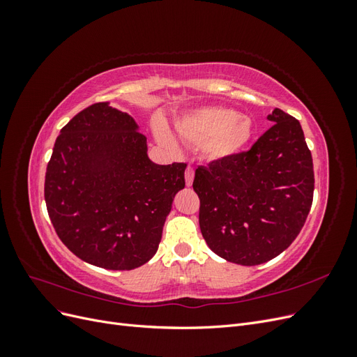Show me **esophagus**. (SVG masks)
<instances>
[{"label": "esophagus", "instance_id": "esophagus-1", "mask_svg": "<svg viewBox=\"0 0 357 357\" xmlns=\"http://www.w3.org/2000/svg\"><path fill=\"white\" fill-rule=\"evenodd\" d=\"M185 178H186V185H188V186H192V185H193V178H195V171H193L192 167H188V168H186Z\"/></svg>", "mask_w": 357, "mask_h": 357}]
</instances>
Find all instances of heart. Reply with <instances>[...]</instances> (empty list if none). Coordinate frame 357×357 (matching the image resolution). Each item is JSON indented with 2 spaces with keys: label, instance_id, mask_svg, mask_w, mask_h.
<instances>
[{
  "label": "heart",
  "instance_id": "obj_1",
  "mask_svg": "<svg viewBox=\"0 0 357 357\" xmlns=\"http://www.w3.org/2000/svg\"><path fill=\"white\" fill-rule=\"evenodd\" d=\"M178 137L189 144H202V153L211 160H223L236 155L250 142L253 122L245 114H236L226 107H201L180 116L176 121ZM156 135L164 144L174 139L165 128L159 126Z\"/></svg>",
  "mask_w": 357,
  "mask_h": 357
}]
</instances>
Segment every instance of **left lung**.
I'll use <instances>...</instances> for the list:
<instances>
[{
	"mask_svg": "<svg viewBox=\"0 0 357 357\" xmlns=\"http://www.w3.org/2000/svg\"><path fill=\"white\" fill-rule=\"evenodd\" d=\"M248 152L195 171L199 228L211 250L238 265L271 261L294 243L312 204L314 171L304 131L275 109Z\"/></svg>",
	"mask_w": 357,
	"mask_h": 357,
	"instance_id": "obj_1",
	"label": "left lung"
}]
</instances>
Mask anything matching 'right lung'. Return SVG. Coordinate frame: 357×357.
Segmentation results:
<instances>
[{"label":"right lung","instance_id":"add662e5","mask_svg":"<svg viewBox=\"0 0 357 357\" xmlns=\"http://www.w3.org/2000/svg\"><path fill=\"white\" fill-rule=\"evenodd\" d=\"M186 164L158 165L135 119L98 102L61 129L45 199L61 241L91 265L125 271L158 252Z\"/></svg>","mask_w":357,"mask_h":357}]
</instances>
